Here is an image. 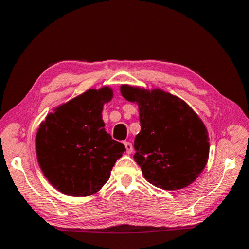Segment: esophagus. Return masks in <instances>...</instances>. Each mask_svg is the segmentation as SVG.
Returning <instances> with one entry per match:
<instances>
[{
  "label": "esophagus",
  "instance_id": "34e87169",
  "mask_svg": "<svg viewBox=\"0 0 249 249\" xmlns=\"http://www.w3.org/2000/svg\"><path fill=\"white\" fill-rule=\"evenodd\" d=\"M124 146H125V150H127V153H128V154H131L132 151H133L132 143H130L129 141H125V142H124Z\"/></svg>",
  "mask_w": 249,
  "mask_h": 249
}]
</instances>
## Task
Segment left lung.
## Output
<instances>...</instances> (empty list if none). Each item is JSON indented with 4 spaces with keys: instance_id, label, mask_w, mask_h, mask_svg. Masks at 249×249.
Wrapping results in <instances>:
<instances>
[{
    "instance_id": "8db88e82",
    "label": "left lung",
    "mask_w": 249,
    "mask_h": 249,
    "mask_svg": "<svg viewBox=\"0 0 249 249\" xmlns=\"http://www.w3.org/2000/svg\"><path fill=\"white\" fill-rule=\"evenodd\" d=\"M121 95L138 103L141 131L134 160L150 184L176 190L196 180L209 158L206 125L184 100L162 89L121 85Z\"/></svg>"
}]
</instances>
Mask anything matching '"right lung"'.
Returning a JSON list of instances; mask_svg holds the SVG:
<instances>
[{"mask_svg":"<svg viewBox=\"0 0 249 249\" xmlns=\"http://www.w3.org/2000/svg\"><path fill=\"white\" fill-rule=\"evenodd\" d=\"M112 89H89L60 105L41 122L36 136L37 160L54 188L85 197L102 188L125 151L105 130L102 111Z\"/></svg>","mask_w":249,"mask_h":249,"instance_id":"right-lung-1","label":"right lung"}]
</instances>
